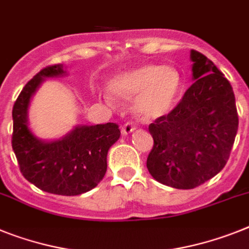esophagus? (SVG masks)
Instances as JSON below:
<instances>
[{
  "label": "esophagus",
  "instance_id": "obj_1",
  "mask_svg": "<svg viewBox=\"0 0 249 249\" xmlns=\"http://www.w3.org/2000/svg\"><path fill=\"white\" fill-rule=\"evenodd\" d=\"M134 129H135L134 124H133L131 121H128V123H125V124L121 126V133H123L124 135H128L130 134L131 131H134Z\"/></svg>",
  "mask_w": 249,
  "mask_h": 249
}]
</instances>
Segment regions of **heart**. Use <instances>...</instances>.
I'll use <instances>...</instances> for the list:
<instances>
[{
	"label": "heart",
	"instance_id": "b5f03b06",
	"mask_svg": "<svg viewBox=\"0 0 249 249\" xmlns=\"http://www.w3.org/2000/svg\"><path fill=\"white\" fill-rule=\"evenodd\" d=\"M182 79L170 66L143 64L123 73L111 82V91L123 100H135V110L143 119L166 115L175 105Z\"/></svg>",
	"mask_w": 249,
	"mask_h": 249
}]
</instances>
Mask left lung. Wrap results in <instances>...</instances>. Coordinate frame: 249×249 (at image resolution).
Masks as SVG:
<instances>
[{"label": "left lung", "instance_id": "obj_1", "mask_svg": "<svg viewBox=\"0 0 249 249\" xmlns=\"http://www.w3.org/2000/svg\"><path fill=\"white\" fill-rule=\"evenodd\" d=\"M190 86L176 107L149 125L153 148L147 168L175 189H195L227 164L238 130L231 83L204 54L191 50Z\"/></svg>", "mask_w": 249, "mask_h": 249}]
</instances>
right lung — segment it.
I'll return each instance as SVG.
<instances>
[{"label":"right lung","instance_id":"right-lung-1","mask_svg":"<svg viewBox=\"0 0 249 249\" xmlns=\"http://www.w3.org/2000/svg\"><path fill=\"white\" fill-rule=\"evenodd\" d=\"M63 73L62 64L48 66L25 85L12 108L11 143L29 182L50 194L76 196L92 190L104 178L107 152L120 137V129L115 123L77 126L59 141H39L28 126L29 102L45 77Z\"/></svg>","mask_w":249,"mask_h":249}]
</instances>
